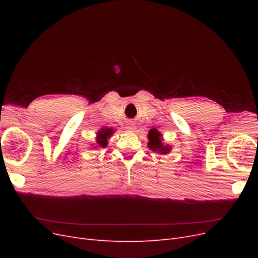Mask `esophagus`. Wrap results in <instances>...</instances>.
Instances as JSON below:
<instances>
[{
	"mask_svg": "<svg viewBox=\"0 0 258 258\" xmlns=\"http://www.w3.org/2000/svg\"><path fill=\"white\" fill-rule=\"evenodd\" d=\"M126 129H127L128 131H134V130L136 129V126H135V123H132V122L128 123V124H127V127H126Z\"/></svg>",
	"mask_w": 258,
	"mask_h": 258,
	"instance_id": "34e87169",
	"label": "esophagus"
}]
</instances>
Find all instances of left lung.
Segmentation results:
<instances>
[{"mask_svg": "<svg viewBox=\"0 0 258 258\" xmlns=\"http://www.w3.org/2000/svg\"><path fill=\"white\" fill-rule=\"evenodd\" d=\"M148 148H151L153 152H158L159 154H168L171 151L170 145H165L162 143V137L161 134L157 129H151L148 132Z\"/></svg>", "mask_w": 258, "mask_h": 258, "instance_id": "8db88e82", "label": "left lung"}]
</instances>
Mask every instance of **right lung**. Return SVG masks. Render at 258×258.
<instances>
[{
    "mask_svg": "<svg viewBox=\"0 0 258 258\" xmlns=\"http://www.w3.org/2000/svg\"><path fill=\"white\" fill-rule=\"evenodd\" d=\"M114 134V130L111 128H101L97 134V144L100 147H105L107 145V139Z\"/></svg>",
    "mask_w": 258,
    "mask_h": 258,
    "instance_id": "add662e5",
    "label": "right lung"
}]
</instances>
